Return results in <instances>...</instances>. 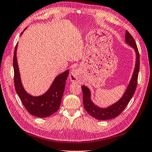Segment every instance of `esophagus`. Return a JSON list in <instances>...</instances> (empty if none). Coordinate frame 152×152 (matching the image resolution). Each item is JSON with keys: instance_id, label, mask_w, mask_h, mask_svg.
Wrapping results in <instances>:
<instances>
[{"instance_id": "esophagus-1", "label": "esophagus", "mask_w": 152, "mask_h": 152, "mask_svg": "<svg viewBox=\"0 0 152 152\" xmlns=\"http://www.w3.org/2000/svg\"><path fill=\"white\" fill-rule=\"evenodd\" d=\"M79 74V71L77 69H73L69 74V79L72 83H75L78 80V78H77V76H78Z\"/></svg>"}]
</instances>
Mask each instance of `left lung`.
Listing matches in <instances>:
<instances>
[{
	"instance_id": "left-lung-1",
	"label": "left lung",
	"mask_w": 152,
	"mask_h": 152,
	"mask_svg": "<svg viewBox=\"0 0 152 152\" xmlns=\"http://www.w3.org/2000/svg\"><path fill=\"white\" fill-rule=\"evenodd\" d=\"M125 42L134 50L136 55V61L132 77H131L130 81L128 84L127 88L122 97L118 102L110 104L109 107L104 108L99 107L92 101L91 92L88 88L85 85H83L81 87L83 93V104L85 109L90 115L97 120H106L117 117L120 114L122 113L125 108L131 99L132 98L134 92H135L138 75H139V72L140 56L134 39L127 30L126 31Z\"/></svg>"
}]
</instances>
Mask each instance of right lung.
I'll list each match as a JSON object with an SVG mask.
<instances>
[{"label": "right lung", "mask_w": 152, "mask_h": 152, "mask_svg": "<svg viewBox=\"0 0 152 152\" xmlns=\"http://www.w3.org/2000/svg\"><path fill=\"white\" fill-rule=\"evenodd\" d=\"M26 28L24 29L25 30ZM23 32L21 34H23ZM16 45L13 55V69H14V84L17 94H18L23 105L28 112L37 117H48L58 110L64 92L66 80L69 74V69L57 75L48 91L41 96H34L28 94L23 87L20 75Z\"/></svg>", "instance_id": "1"}]
</instances>
